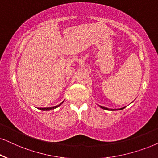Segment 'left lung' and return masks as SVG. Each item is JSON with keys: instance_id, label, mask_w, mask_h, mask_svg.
I'll return each mask as SVG.
<instances>
[{"instance_id": "8db88e82", "label": "left lung", "mask_w": 158, "mask_h": 158, "mask_svg": "<svg viewBox=\"0 0 158 158\" xmlns=\"http://www.w3.org/2000/svg\"><path fill=\"white\" fill-rule=\"evenodd\" d=\"M99 106H100V107H101V108H102V109H104V110H111V111H114V110H121L124 109V108H125V106H124V107L120 108V109H109V108L104 107V106H100V105H99Z\"/></svg>"}]
</instances>
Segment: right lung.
Returning <instances> with one entry per match:
<instances>
[{"label":"right lung","mask_w":158,"mask_h":158,"mask_svg":"<svg viewBox=\"0 0 158 158\" xmlns=\"http://www.w3.org/2000/svg\"><path fill=\"white\" fill-rule=\"evenodd\" d=\"M63 102H64V101H63L62 102H61V104H58V105H56V106H52V107H44V108H38L39 110H43V111H48V110H54V109H55V108H57L58 107V106H59L61 105V104L63 103Z\"/></svg>","instance_id":"right-lung-1"}]
</instances>
